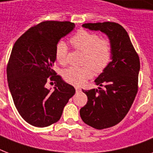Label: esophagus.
Wrapping results in <instances>:
<instances>
[{"label": "esophagus", "instance_id": "obj_1", "mask_svg": "<svg viewBox=\"0 0 153 153\" xmlns=\"http://www.w3.org/2000/svg\"><path fill=\"white\" fill-rule=\"evenodd\" d=\"M75 91H76L77 93H79V92H80V91H81V88H80V87H78V86H76V87H75Z\"/></svg>", "mask_w": 153, "mask_h": 153}]
</instances>
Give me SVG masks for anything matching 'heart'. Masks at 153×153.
I'll return each mask as SVG.
<instances>
[{
  "label": "heart",
  "instance_id": "obj_1",
  "mask_svg": "<svg viewBox=\"0 0 153 153\" xmlns=\"http://www.w3.org/2000/svg\"><path fill=\"white\" fill-rule=\"evenodd\" d=\"M74 48L85 53L83 67H69L63 72V78L69 83L80 86L93 76V71L97 73L104 71L109 65L112 56V46L109 39H101L97 33L80 30L71 39ZM68 48L63 41H59L55 51V59L60 64L67 60Z\"/></svg>",
  "mask_w": 153,
  "mask_h": 153
}]
</instances>
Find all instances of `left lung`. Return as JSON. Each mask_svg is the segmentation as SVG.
<instances>
[{
	"label": "left lung",
	"instance_id": "1",
	"mask_svg": "<svg viewBox=\"0 0 153 153\" xmlns=\"http://www.w3.org/2000/svg\"><path fill=\"white\" fill-rule=\"evenodd\" d=\"M82 27L103 32L112 46L111 61L94 80L104 88L82 90L88 101L80 109L84 123L103 129L118 124L130 109L137 93L140 59L128 33L119 24L88 23Z\"/></svg>",
	"mask_w": 153,
	"mask_h": 153
}]
</instances>
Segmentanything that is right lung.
<instances>
[{
    "label": "right lung",
    "mask_w": 153,
    "mask_h": 153,
    "mask_svg": "<svg viewBox=\"0 0 153 153\" xmlns=\"http://www.w3.org/2000/svg\"><path fill=\"white\" fill-rule=\"evenodd\" d=\"M74 27L69 21H44L27 30L13 46L7 67L8 87L17 111L32 126L57 122L75 94L74 86L52 68L56 45ZM49 76L56 82L54 91L45 86Z\"/></svg>",
    "instance_id": "obj_1"
}]
</instances>
